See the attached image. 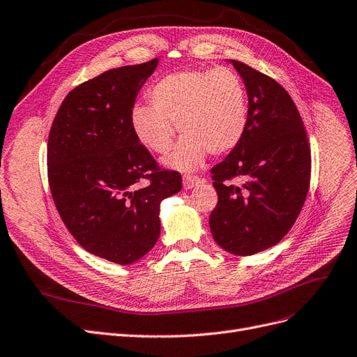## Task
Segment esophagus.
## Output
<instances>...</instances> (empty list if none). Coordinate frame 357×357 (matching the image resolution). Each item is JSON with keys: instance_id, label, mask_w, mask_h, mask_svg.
Here are the masks:
<instances>
[{"instance_id": "esophagus-1", "label": "esophagus", "mask_w": 357, "mask_h": 357, "mask_svg": "<svg viewBox=\"0 0 357 357\" xmlns=\"http://www.w3.org/2000/svg\"><path fill=\"white\" fill-rule=\"evenodd\" d=\"M202 181H203V179H200L199 176H192V175L183 176V188H185V190H191V188L199 185V183H202Z\"/></svg>"}]
</instances>
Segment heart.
Instances as JSON below:
<instances>
[{
    "label": "heart",
    "instance_id": "heart-1",
    "mask_svg": "<svg viewBox=\"0 0 357 357\" xmlns=\"http://www.w3.org/2000/svg\"><path fill=\"white\" fill-rule=\"evenodd\" d=\"M149 100L151 105L132 109V129L149 150L166 154L176 123L183 137L166 165L178 170L199 169L208 153H229L247 129L245 86L228 68L167 75L153 85Z\"/></svg>",
    "mask_w": 357,
    "mask_h": 357
}]
</instances>
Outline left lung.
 <instances>
[{
    "label": "left lung",
    "mask_w": 357,
    "mask_h": 357,
    "mask_svg": "<svg viewBox=\"0 0 357 357\" xmlns=\"http://www.w3.org/2000/svg\"><path fill=\"white\" fill-rule=\"evenodd\" d=\"M231 63L247 89L248 122L240 144L212 169L218 204L208 225L223 250L252 256L278 244L294 225L307 197L312 158L288 92L268 75Z\"/></svg>",
    "instance_id": "8db88e82"
}]
</instances>
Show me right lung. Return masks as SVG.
Wrapping results in <instances>:
<instances>
[{
  "instance_id": "1",
  "label": "right lung",
  "mask_w": 357,
  "mask_h": 357,
  "mask_svg": "<svg viewBox=\"0 0 357 357\" xmlns=\"http://www.w3.org/2000/svg\"><path fill=\"white\" fill-rule=\"evenodd\" d=\"M157 63L112 69L72 89L48 137V182L61 220L86 252L117 265L154 247L160 203L182 188L181 174L158 166L130 123Z\"/></svg>"
}]
</instances>
